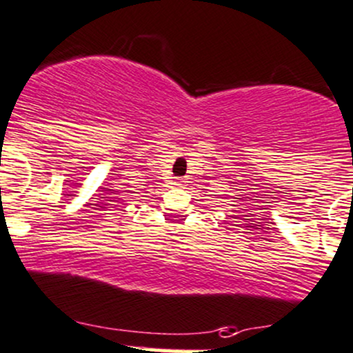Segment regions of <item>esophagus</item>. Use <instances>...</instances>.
<instances>
[{
  "label": "esophagus",
  "mask_w": 353,
  "mask_h": 353,
  "mask_svg": "<svg viewBox=\"0 0 353 353\" xmlns=\"http://www.w3.org/2000/svg\"><path fill=\"white\" fill-rule=\"evenodd\" d=\"M185 181H187V180H185V178H180V180L175 181V185H176V187H183Z\"/></svg>",
  "instance_id": "1"
}]
</instances>
